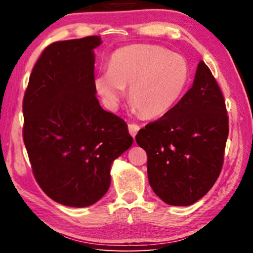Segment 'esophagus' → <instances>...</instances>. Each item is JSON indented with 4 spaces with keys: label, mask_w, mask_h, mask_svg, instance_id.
I'll use <instances>...</instances> for the list:
<instances>
[{
    "label": "esophagus",
    "mask_w": 253,
    "mask_h": 253,
    "mask_svg": "<svg viewBox=\"0 0 253 253\" xmlns=\"http://www.w3.org/2000/svg\"><path fill=\"white\" fill-rule=\"evenodd\" d=\"M128 130H129L130 135L135 138L136 134H137V132H138V130H139V126L136 125V124H129V125H128Z\"/></svg>",
    "instance_id": "esophagus-1"
}]
</instances>
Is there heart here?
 <instances>
[{
    "label": "heart",
    "mask_w": 253,
    "mask_h": 253,
    "mask_svg": "<svg viewBox=\"0 0 253 253\" xmlns=\"http://www.w3.org/2000/svg\"><path fill=\"white\" fill-rule=\"evenodd\" d=\"M190 79V68L182 55L158 45L138 44L114 51L108 70L98 72L93 87L114 109L128 87V101L145 118H156L181 99Z\"/></svg>",
    "instance_id": "b5f03b06"
}]
</instances>
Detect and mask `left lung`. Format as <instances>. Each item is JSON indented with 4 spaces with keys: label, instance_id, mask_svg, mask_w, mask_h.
<instances>
[{
    "label": "left lung",
    "instance_id": "left-lung-1",
    "mask_svg": "<svg viewBox=\"0 0 253 253\" xmlns=\"http://www.w3.org/2000/svg\"><path fill=\"white\" fill-rule=\"evenodd\" d=\"M229 124L223 95L200 61L192 88L169 113L136 135L147 153V175L163 202L187 207L202 199L219 177Z\"/></svg>",
    "mask_w": 253,
    "mask_h": 253
}]
</instances>
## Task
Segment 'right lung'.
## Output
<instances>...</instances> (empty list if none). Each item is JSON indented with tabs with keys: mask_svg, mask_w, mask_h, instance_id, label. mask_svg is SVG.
I'll use <instances>...</instances> for the list:
<instances>
[{
	"mask_svg": "<svg viewBox=\"0 0 253 253\" xmlns=\"http://www.w3.org/2000/svg\"><path fill=\"white\" fill-rule=\"evenodd\" d=\"M100 37L46 46L23 99V139L34 177L66 207L95 204L110 186L113 162L132 145L127 124L101 108L93 87Z\"/></svg>",
	"mask_w": 253,
	"mask_h": 253,
	"instance_id": "right-lung-1",
	"label": "right lung"
}]
</instances>
